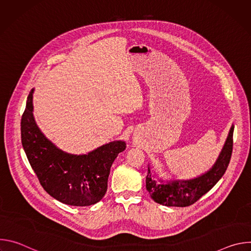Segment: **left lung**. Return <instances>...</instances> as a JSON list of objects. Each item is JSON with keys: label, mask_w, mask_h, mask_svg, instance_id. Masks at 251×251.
<instances>
[{"label": "left lung", "mask_w": 251, "mask_h": 251, "mask_svg": "<svg viewBox=\"0 0 251 251\" xmlns=\"http://www.w3.org/2000/svg\"><path fill=\"white\" fill-rule=\"evenodd\" d=\"M232 125L226 140L223 150L213 166L204 174L190 178V180H169L165 181L158 176L156 173L152 175L150 167L146 176V189L151 198L158 203L166 206H189L206 194L222 176L225 175L232 153L233 145Z\"/></svg>", "instance_id": "1"}]
</instances>
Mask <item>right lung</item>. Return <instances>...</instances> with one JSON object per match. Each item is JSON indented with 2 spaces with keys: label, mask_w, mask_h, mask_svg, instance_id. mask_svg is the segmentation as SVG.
<instances>
[{
  "label": "right lung",
  "mask_w": 251,
  "mask_h": 251,
  "mask_svg": "<svg viewBox=\"0 0 251 251\" xmlns=\"http://www.w3.org/2000/svg\"><path fill=\"white\" fill-rule=\"evenodd\" d=\"M32 88L21 121L22 144L27 160L45 191L58 201L87 206L98 202L107 191L110 168L126 143L116 140L87 154L62 151L50 141L33 117Z\"/></svg>",
  "instance_id": "right-lung-1"
}]
</instances>
